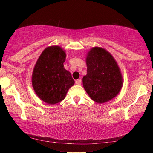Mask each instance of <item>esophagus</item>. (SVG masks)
Masks as SVG:
<instances>
[{
  "mask_svg": "<svg viewBox=\"0 0 153 153\" xmlns=\"http://www.w3.org/2000/svg\"><path fill=\"white\" fill-rule=\"evenodd\" d=\"M81 83H82L81 79H78L76 80V84L77 85H80V84H81Z\"/></svg>",
  "mask_w": 153,
  "mask_h": 153,
  "instance_id": "esophagus-1",
  "label": "esophagus"
}]
</instances>
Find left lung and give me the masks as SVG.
<instances>
[{"instance_id": "obj_1", "label": "left lung", "mask_w": 153, "mask_h": 153, "mask_svg": "<svg viewBox=\"0 0 153 153\" xmlns=\"http://www.w3.org/2000/svg\"><path fill=\"white\" fill-rule=\"evenodd\" d=\"M87 74L83 86L89 97L98 103H105L117 96L122 88L123 77L113 56L100 47L91 48L86 56Z\"/></svg>"}]
</instances>
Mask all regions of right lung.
I'll return each instance as SVG.
<instances>
[{"instance_id":"right-lung-1","label":"right lung","mask_w":153,"mask_h":153,"mask_svg":"<svg viewBox=\"0 0 153 153\" xmlns=\"http://www.w3.org/2000/svg\"><path fill=\"white\" fill-rule=\"evenodd\" d=\"M66 54L59 46L46 48L33 68L32 83L36 94L49 105L63 100L74 84L69 71L64 68Z\"/></svg>"}]
</instances>
